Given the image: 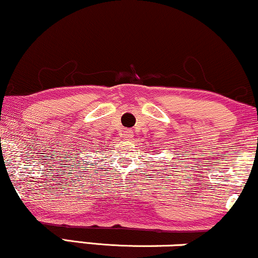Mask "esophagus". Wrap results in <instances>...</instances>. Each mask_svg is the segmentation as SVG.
Here are the masks:
<instances>
[{
	"instance_id": "esophagus-1",
	"label": "esophagus",
	"mask_w": 258,
	"mask_h": 258,
	"mask_svg": "<svg viewBox=\"0 0 258 258\" xmlns=\"http://www.w3.org/2000/svg\"><path fill=\"white\" fill-rule=\"evenodd\" d=\"M122 138L125 139V140H130L133 138V130L130 129H124L123 133H122Z\"/></svg>"
}]
</instances>
